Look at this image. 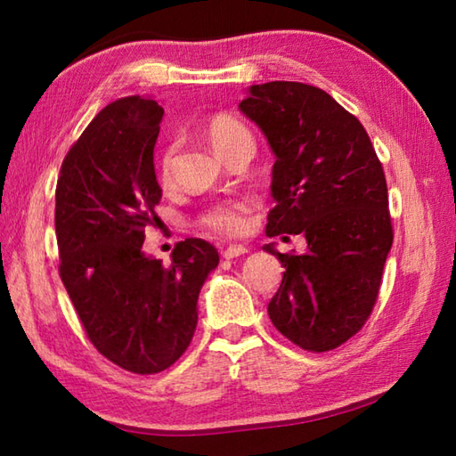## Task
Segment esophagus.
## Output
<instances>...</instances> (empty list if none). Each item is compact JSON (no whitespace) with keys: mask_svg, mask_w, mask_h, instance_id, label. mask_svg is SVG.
Here are the masks:
<instances>
[{"mask_svg":"<svg viewBox=\"0 0 456 456\" xmlns=\"http://www.w3.org/2000/svg\"><path fill=\"white\" fill-rule=\"evenodd\" d=\"M247 253V247H243V245H229L225 251H223V257L225 259H237V257H241V256H245Z\"/></svg>","mask_w":456,"mask_h":456,"instance_id":"obj_1","label":"esophagus"}]
</instances>
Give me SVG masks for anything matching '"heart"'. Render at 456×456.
Listing matches in <instances>:
<instances>
[{"instance_id": "b5f03b06", "label": "heart", "mask_w": 456, "mask_h": 456, "mask_svg": "<svg viewBox=\"0 0 456 456\" xmlns=\"http://www.w3.org/2000/svg\"><path fill=\"white\" fill-rule=\"evenodd\" d=\"M205 134L215 151H217L223 159L229 160L233 154L241 151H253L256 149V141H253L251 130L247 128L241 120L231 117V114H217L213 117L205 126ZM175 157H176V144L168 142L159 159V181L160 184L173 183L175 175ZM251 211L253 200L249 197H235L217 200L211 207L199 215V227L209 231L213 235L219 237H241L249 231L251 223Z\"/></svg>"}]
</instances>
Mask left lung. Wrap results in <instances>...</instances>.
<instances>
[{
	"label": "left lung",
	"instance_id": "obj_1",
	"mask_svg": "<svg viewBox=\"0 0 456 456\" xmlns=\"http://www.w3.org/2000/svg\"><path fill=\"white\" fill-rule=\"evenodd\" d=\"M239 108L275 152L265 235L307 241L299 256L264 247L285 267L269 318L302 350H336L372 314L395 237L380 159L362 122L310 84L251 86Z\"/></svg>",
	"mask_w": 456,
	"mask_h": 456
}]
</instances>
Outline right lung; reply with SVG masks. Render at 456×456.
Masks as SVG:
<instances>
[{"label":"right lung","mask_w":456,"mask_h":456,"mask_svg":"<svg viewBox=\"0 0 456 456\" xmlns=\"http://www.w3.org/2000/svg\"><path fill=\"white\" fill-rule=\"evenodd\" d=\"M163 106L125 96L102 108L66 152L56 184L60 277L92 346L134 374H159L189 348L200 285L219 264L189 237L168 265L142 253L163 191L152 151Z\"/></svg>","instance_id":"right-lung-1"}]
</instances>
